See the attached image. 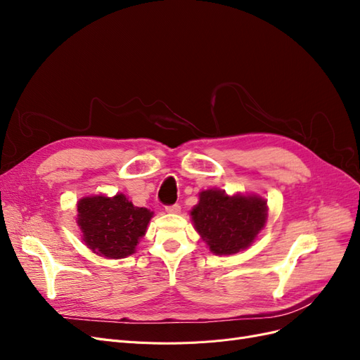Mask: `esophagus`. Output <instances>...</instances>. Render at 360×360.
Returning a JSON list of instances; mask_svg holds the SVG:
<instances>
[{
  "mask_svg": "<svg viewBox=\"0 0 360 360\" xmlns=\"http://www.w3.org/2000/svg\"><path fill=\"white\" fill-rule=\"evenodd\" d=\"M180 210H181V207H180L179 204H174V205L165 207V212H167V213H171V214H177V213H180Z\"/></svg>",
  "mask_w": 360,
  "mask_h": 360,
  "instance_id": "34e87169",
  "label": "esophagus"
}]
</instances>
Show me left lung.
<instances>
[{
	"instance_id": "left-lung-1",
	"label": "left lung",
	"mask_w": 360,
	"mask_h": 360,
	"mask_svg": "<svg viewBox=\"0 0 360 360\" xmlns=\"http://www.w3.org/2000/svg\"><path fill=\"white\" fill-rule=\"evenodd\" d=\"M191 217L195 231L214 255H234L255 242L267 222V200L257 193L228 195L222 189L198 193Z\"/></svg>"
}]
</instances>
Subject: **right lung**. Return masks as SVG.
Masks as SVG:
<instances>
[{
	"mask_svg": "<svg viewBox=\"0 0 360 360\" xmlns=\"http://www.w3.org/2000/svg\"><path fill=\"white\" fill-rule=\"evenodd\" d=\"M78 224L85 246L93 254L122 259L136 252V245L146 236L153 212L136 207L124 193L114 197L89 195L78 204Z\"/></svg>",
	"mask_w": 360,
	"mask_h": 360,
	"instance_id": "right-lung-1",
	"label": "right lung"
}]
</instances>
